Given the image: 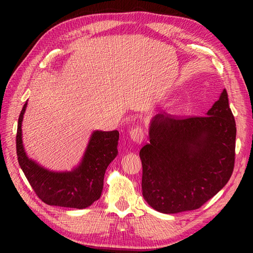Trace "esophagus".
Masks as SVG:
<instances>
[{"label": "esophagus", "instance_id": "esophagus-1", "mask_svg": "<svg viewBox=\"0 0 253 253\" xmlns=\"http://www.w3.org/2000/svg\"><path fill=\"white\" fill-rule=\"evenodd\" d=\"M129 135H130V139H131L133 142L140 144L143 141V139H144V129H143V127H141V126L133 127L132 129L130 130Z\"/></svg>", "mask_w": 253, "mask_h": 253}]
</instances>
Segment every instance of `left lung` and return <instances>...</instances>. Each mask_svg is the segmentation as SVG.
<instances>
[{
    "label": "left lung",
    "mask_w": 253,
    "mask_h": 253,
    "mask_svg": "<svg viewBox=\"0 0 253 253\" xmlns=\"http://www.w3.org/2000/svg\"><path fill=\"white\" fill-rule=\"evenodd\" d=\"M207 116L155 115L140 150L142 196L166 214L202 207L227 184L235 165L236 123L226 90Z\"/></svg>",
    "instance_id": "8db88e82"
}]
</instances>
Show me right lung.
<instances>
[{
  "label": "right lung",
  "instance_id": "add662e5",
  "mask_svg": "<svg viewBox=\"0 0 253 253\" xmlns=\"http://www.w3.org/2000/svg\"><path fill=\"white\" fill-rule=\"evenodd\" d=\"M27 102L20 112L16 136L18 163L36 195L49 206L84 209L101 197L107 166L116 158L120 132L95 130L90 137L82 162L71 171H53L27 157L21 123Z\"/></svg>",
  "mask_w": 253,
  "mask_h": 253
}]
</instances>
